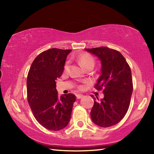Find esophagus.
<instances>
[{
    "instance_id": "esophagus-1",
    "label": "esophagus",
    "mask_w": 154,
    "mask_h": 154,
    "mask_svg": "<svg viewBox=\"0 0 154 154\" xmlns=\"http://www.w3.org/2000/svg\"><path fill=\"white\" fill-rule=\"evenodd\" d=\"M76 96H77V99H80L83 97V95L82 94H76Z\"/></svg>"
}]
</instances>
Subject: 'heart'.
<instances>
[{
  "label": "heart",
  "mask_w": 154,
  "mask_h": 154,
  "mask_svg": "<svg viewBox=\"0 0 154 154\" xmlns=\"http://www.w3.org/2000/svg\"><path fill=\"white\" fill-rule=\"evenodd\" d=\"M78 61H79V64L84 68L88 65L90 64H94V58L91 56L90 54L87 53H83L78 56ZM68 66H69V62H66L64 65V69L66 70Z\"/></svg>",
  "instance_id": "heart-1"
}]
</instances>
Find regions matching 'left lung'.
Wrapping results in <instances>:
<instances>
[{
    "label": "left lung",
    "instance_id": "obj_1",
    "mask_svg": "<svg viewBox=\"0 0 154 154\" xmlns=\"http://www.w3.org/2000/svg\"><path fill=\"white\" fill-rule=\"evenodd\" d=\"M97 57L101 63L100 76L95 88H104V98L100 100L92 95L94 106L91 119L103 128L114 126L123 119L128 110L133 91L131 70L120 52L100 47L85 49Z\"/></svg>",
    "mask_w": 154,
    "mask_h": 154
}]
</instances>
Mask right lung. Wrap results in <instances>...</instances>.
<instances>
[{"label":"right lung","instance_id":"add662e5","mask_svg":"<svg viewBox=\"0 0 154 154\" xmlns=\"http://www.w3.org/2000/svg\"><path fill=\"white\" fill-rule=\"evenodd\" d=\"M71 51L53 48L42 52L33 61L28 74L27 98L34 116L41 126L54 131L67 126L76 100L72 94L59 96L56 85Z\"/></svg>","mask_w":154,"mask_h":154}]
</instances>
